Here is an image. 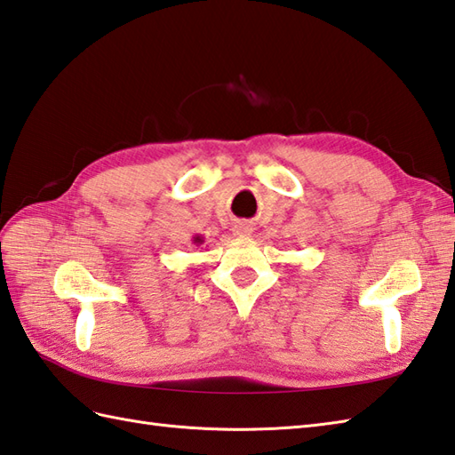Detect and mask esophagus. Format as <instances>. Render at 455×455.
Returning a JSON list of instances; mask_svg holds the SVG:
<instances>
[{"mask_svg": "<svg viewBox=\"0 0 455 455\" xmlns=\"http://www.w3.org/2000/svg\"><path fill=\"white\" fill-rule=\"evenodd\" d=\"M251 232H253V228H251L250 223H238V225H235V235L240 236V238H248Z\"/></svg>", "mask_w": 455, "mask_h": 455, "instance_id": "obj_1", "label": "esophagus"}]
</instances>
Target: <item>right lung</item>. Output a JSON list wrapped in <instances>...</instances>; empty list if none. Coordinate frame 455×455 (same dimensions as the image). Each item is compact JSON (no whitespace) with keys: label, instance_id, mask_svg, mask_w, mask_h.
Listing matches in <instances>:
<instances>
[{"label":"right lung","instance_id":"right-lung-1","mask_svg":"<svg viewBox=\"0 0 455 455\" xmlns=\"http://www.w3.org/2000/svg\"><path fill=\"white\" fill-rule=\"evenodd\" d=\"M194 244H204V238L202 236H194Z\"/></svg>","mask_w":455,"mask_h":455}]
</instances>
